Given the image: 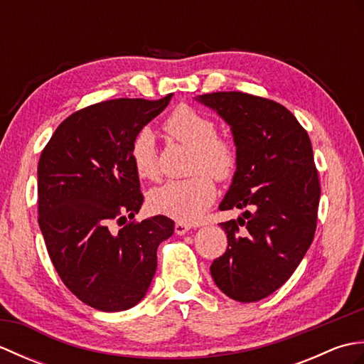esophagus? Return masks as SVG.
Listing matches in <instances>:
<instances>
[{"instance_id":"obj_1","label":"esophagus","mask_w":364,"mask_h":364,"mask_svg":"<svg viewBox=\"0 0 364 364\" xmlns=\"http://www.w3.org/2000/svg\"><path fill=\"white\" fill-rule=\"evenodd\" d=\"M189 230H191V227H189V225H186V223H181V222H178L176 225H175V233H176L178 236H183V235H186Z\"/></svg>"}]
</instances>
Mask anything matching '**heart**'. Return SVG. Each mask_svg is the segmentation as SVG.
<instances>
[{
	"label": "heart",
	"instance_id": "1",
	"mask_svg": "<svg viewBox=\"0 0 364 364\" xmlns=\"http://www.w3.org/2000/svg\"><path fill=\"white\" fill-rule=\"evenodd\" d=\"M166 131L178 144L192 151L189 173L183 181H167L154 188L149 196L151 211L180 222H197L215 198V186L210 176L228 180L237 166L235 145L218 136V127L208 115L180 106L166 122ZM131 162L136 173L146 180L158 176V158L154 136L150 128H142L131 144Z\"/></svg>",
	"mask_w": 364,
	"mask_h": 364
}]
</instances>
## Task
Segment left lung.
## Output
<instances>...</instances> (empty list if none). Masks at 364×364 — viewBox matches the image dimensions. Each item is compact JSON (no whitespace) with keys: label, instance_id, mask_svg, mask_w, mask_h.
Masks as SVG:
<instances>
[{"label":"left lung","instance_id":"8db88e82","mask_svg":"<svg viewBox=\"0 0 364 364\" xmlns=\"http://www.w3.org/2000/svg\"><path fill=\"white\" fill-rule=\"evenodd\" d=\"M227 123L237 166L220 211L244 210L222 222L228 247L210 267L230 299L257 301L288 280L313 242L321 186L311 141L292 112L242 92L196 97ZM242 226V229H239Z\"/></svg>","mask_w":364,"mask_h":364}]
</instances>
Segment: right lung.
I'll return each mask as SVG.
<instances>
[{
  "label": "right lung",
  "instance_id": "right-lung-1",
  "mask_svg": "<svg viewBox=\"0 0 364 364\" xmlns=\"http://www.w3.org/2000/svg\"><path fill=\"white\" fill-rule=\"evenodd\" d=\"M172 97L84 107L60 123L38 159V227L46 250L67 288L95 310L137 305L156 272L158 245L173 235L166 215L109 230L112 220L133 219L141 210L131 144Z\"/></svg>",
  "mask_w": 364,
  "mask_h": 364
}]
</instances>
